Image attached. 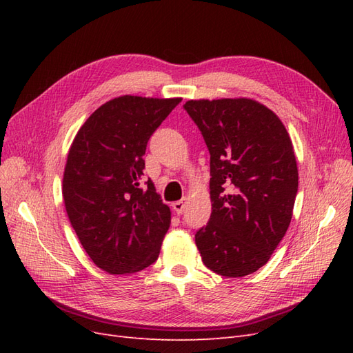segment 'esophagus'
<instances>
[{"instance_id": "esophagus-1", "label": "esophagus", "mask_w": 353, "mask_h": 353, "mask_svg": "<svg viewBox=\"0 0 353 353\" xmlns=\"http://www.w3.org/2000/svg\"><path fill=\"white\" fill-rule=\"evenodd\" d=\"M172 209L178 213V215H183V212L185 209V201L184 200H178V201L172 203Z\"/></svg>"}]
</instances>
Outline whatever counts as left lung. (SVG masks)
Here are the masks:
<instances>
[{
    "label": "left lung",
    "instance_id": "left-lung-1",
    "mask_svg": "<svg viewBox=\"0 0 353 353\" xmlns=\"http://www.w3.org/2000/svg\"><path fill=\"white\" fill-rule=\"evenodd\" d=\"M184 109L210 153L212 213L196 232L208 268L244 276L270 261L290 225L299 174L290 137L250 99L190 100Z\"/></svg>",
    "mask_w": 353,
    "mask_h": 353
}]
</instances>
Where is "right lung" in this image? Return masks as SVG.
<instances>
[{
  "label": "right lung",
  "instance_id": "add662e5",
  "mask_svg": "<svg viewBox=\"0 0 353 353\" xmlns=\"http://www.w3.org/2000/svg\"><path fill=\"white\" fill-rule=\"evenodd\" d=\"M181 99L122 95L95 110L70 145L63 175L69 221L91 261L121 275L154 263L170 210L148 179L147 143Z\"/></svg>",
  "mask_w": 353,
  "mask_h": 353
}]
</instances>
